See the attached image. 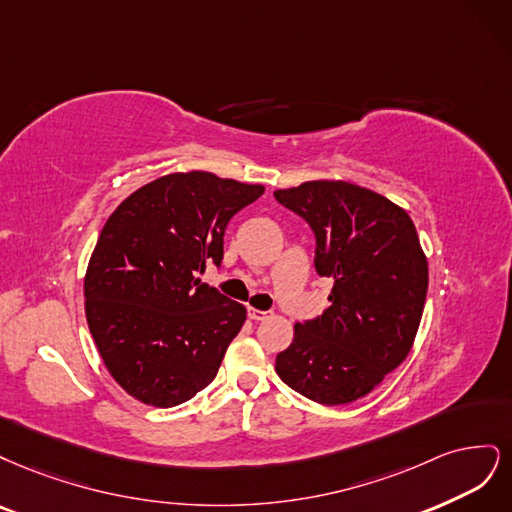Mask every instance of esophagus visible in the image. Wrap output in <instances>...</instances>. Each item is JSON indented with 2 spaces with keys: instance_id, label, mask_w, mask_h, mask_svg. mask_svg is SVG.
Masks as SVG:
<instances>
[{
  "instance_id": "obj_1",
  "label": "esophagus",
  "mask_w": 512,
  "mask_h": 512,
  "mask_svg": "<svg viewBox=\"0 0 512 512\" xmlns=\"http://www.w3.org/2000/svg\"><path fill=\"white\" fill-rule=\"evenodd\" d=\"M268 317H270V312H266V310L249 308V319H253V321H263V319H268Z\"/></svg>"
}]
</instances>
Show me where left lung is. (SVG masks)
I'll use <instances>...</instances> for the list:
<instances>
[{
    "instance_id": "left-lung-1",
    "label": "left lung",
    "mask_w": 512,
    "mask_h": 512,
    "mask_svg": "<svg viewBox=\"0 0 512 512\" xmlns=\"http://www.w3.org/2000/svg\"><path fill=\"white\" fill-rule=\"evenodd\" d=\"M317 238L315 268L334 278L321 317L295 323L276 374L304 398L351 404L398 368L415 342L427 295V257L408 212L344 180L274 191Z\"/></svg>"
}]
</instances>
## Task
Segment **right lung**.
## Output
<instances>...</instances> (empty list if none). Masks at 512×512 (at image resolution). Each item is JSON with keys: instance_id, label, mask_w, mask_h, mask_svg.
Segmentation results:
<instances>
[{"instance_id": "right-lung-1", "label": "right lung", "mask_w": 512, "mask_h": 512, "mask_svg": "<svg viewBox=\"0 0 512 512\" xmlns=\"http://www.w3.org/2000/svg\"><path fill=\"white\" fill-rule=\"evenodd\" d=\"M266 191L212 172H174L114 210L85 274V312L110 376L131 398L170 408L219 372L246 308L202 283L229 219Z\"/></svg>"}]
</instances>
